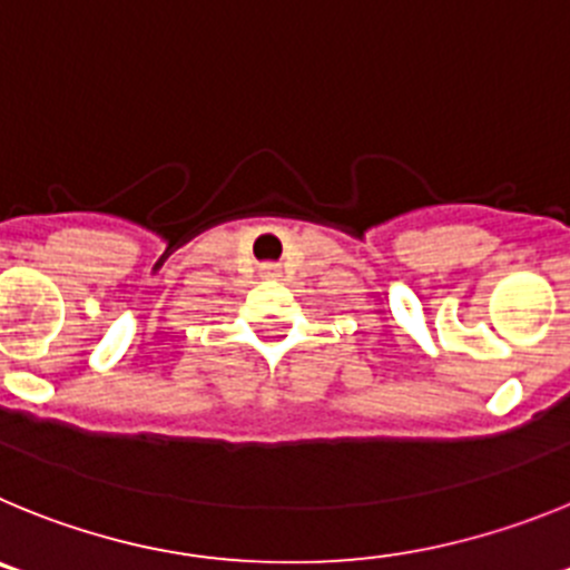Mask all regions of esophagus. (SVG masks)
<instances>
[{
	"mask_svg": "<svg viewBox=\"0 0 570 570\" xmlns=\"http://www.w3.org/2000/svg\"><path fill=\"white\" fill-rule=\"evenodd\" d=\"M261 273H264V278H278L281 269H278V266H275V264H266L264 269H261Z\"/></svg>",
	"mask_w": 570,
	"mask_h": 570,
	"instance_id": "esophagus-1",
	"label": "esophagus"
}]
</instances>
